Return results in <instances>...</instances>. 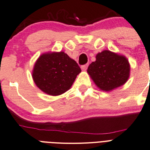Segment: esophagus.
Listing matches in <instances>:
<instances>
[{
    "mask_svg": "<svg viewBox=\"0 0 150 150\" xmlns=\"http://www.w3.org/2000/svg\"><path fill=\"white\" fill-rule=\"evenodd\" d=\"M88 64H84V65H82L81 67L83 70H86V69H87V67H88Z\"/></svg>",
    "mask_w": 150,
    "mask_h": 150,
    "instance_id": "1",
    "label": "esophagus"
}]
</instances>
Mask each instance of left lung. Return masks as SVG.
<instances>
[{"label": "left lung", "mask_w": 150, "mask_h": 150, "mask_svg": "<svg viewBox=\"0 0 150 150\" xmlns=\"http://www.w3.org/2000/svg\"><path fill=\"white\" fill-rule=\"evenodd\" d=\"M127 58L110 50L97 53L96 61L88 66L87 72L97 87L109 91L124 85L130 76Z\"/></svg>", "instance_id": "8db88e82"}]
</instances>
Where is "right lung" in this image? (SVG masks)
<instances>
[{"mask_svg":"<svg viewBox=\"0 0 150 150\" xmlns=\"http://www.w3.org/2000/svg\"><path fill=\"white\" fill-rule=\"evenodd\" d=\"M81 69L64 52L43 53L36 60L32 77L43 92L58 96L70 88Z\"/></svg>","mask_w":150,"mask_h":150,"instance_id":"1","label":"right lung"}]
</instances>
